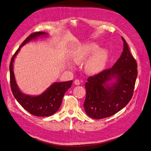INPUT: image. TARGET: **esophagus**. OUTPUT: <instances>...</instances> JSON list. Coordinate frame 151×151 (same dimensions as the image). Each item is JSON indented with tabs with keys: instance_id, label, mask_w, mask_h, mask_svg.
<instances>
[{
	"instance_id": "1",
	"label": "esophagus",
	"mask_w": 151,
	"mask_h": 151,
	"mask_svg": "<svg viewBox=\"0 0 151 151\" xmlns=\"http://www.w3.org/2000/svg\"><path fill=\"white\" fill-rule=\"evenodd\" d=\"M74 83L75 85H79L80 84V81L79 79H76L75 81H74Z\"/></svg>"
}]
</instances>
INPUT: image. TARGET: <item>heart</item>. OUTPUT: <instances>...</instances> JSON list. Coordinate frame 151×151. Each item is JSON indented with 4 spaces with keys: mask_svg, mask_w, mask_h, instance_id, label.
Segmentation results:
<instances>
[{
    "mask_svg": "<svg viewBox=\"0 0 151 151\" xmlns=\"http://www.w3.org/2000/svg\"><path fill=\"white\" fill-rule=\"evenodd\" d=\"M99 46L94 42L83 44L72 55V59L75 64L86 61L85 70L90 74L99 73L105 68L109 59V52L104 48L99 49ZM70 69H73L74 64L68 65Z\"/></svg>",
    "mask_w": 151,
    "mask_h": 151,
    "instance_id": "obj_1",
    "label": "heart"
}]
</instances>
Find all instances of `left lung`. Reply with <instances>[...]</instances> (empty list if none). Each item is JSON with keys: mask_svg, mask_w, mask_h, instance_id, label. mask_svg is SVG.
I'll return each instance as SVG.
<instances>
[{"mask_svg": "<svg viewBox=\"0 0 151 151\" xmlns=\"http://www.w3.org/2000/svg\"><path fill=\"white\" fill-rule=\"evenodd\" d=\"M123 50L110 69L89 77L85 84L84 107L86 114L102 119L116 114L131 99L137 76V64L124 39Z\"/></svg>", "mask_w": 151, "mask_h": 151, "instance_id": "obj_1", "label": "left lung"}]
</instances>
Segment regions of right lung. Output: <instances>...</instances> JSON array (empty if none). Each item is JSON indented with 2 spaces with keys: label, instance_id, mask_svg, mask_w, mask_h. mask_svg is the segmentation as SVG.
Segmentation results:
<instances>
[{
  "label": "right lung",
  "instance_id": "right-lung-1",
  "mask_svg": "<svg viewBox=\"0 0 151 151\" xmlns=\"http://www.w3.org/2000/svg\"><path fill=\"white\" fill-rule=\"evenodd\" d=\"M48 36L46 32H36L30 35L14 53L9 65L10 85L14 98L27 111L37 116H48L55 114L61 106L65 93L71 87L73 83L72 80L66 82L53 83L41 94L37 95L25 94L18 87L13 68L15 58L21 47L26 44L38 37Z\"/></svg>",
  "mask_w": 151,
  "mask_h": 151
}]
</instances>
